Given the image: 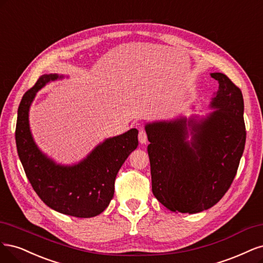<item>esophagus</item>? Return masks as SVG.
Instances as JSON below:
<instances>
[{
	"label": "esophagus",
	"mask_w": 263,
	"mask_h": 263,
	"mask_svg": "<svg viewBox=\"0 0 263 263\" xmlns=\"http://www.w3.org/2000/svg\"><path fill=\"white\" fill-rule=\"evenodd\" d=\"M139 141L141 144H146L147 143V134L145 132V130L141 129L139 132Z\"/></svg>",
	"instance_id": "esophagus-1"
}]
</instances>
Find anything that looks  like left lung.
<instances>
[{"mask_svg":"<svg viewBox=\"0 0 263 263\" xmlns=\"http://www.w3.org/2000/svg\"><path fill=\"white\" fill-rule=\"evenodd\" d=\"M211 76L218 82L210 103L214 111L145 124L152 191L175 213L194 214L215 205L230 189L243 153L241 90L223 73Z\"/></svg>","mask_w":263,"mask_h":263,"instance_id":"left-lung-1","label":"left lung"}]
</instances>
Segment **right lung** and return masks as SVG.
Here are the masks:
<instances>
[{"label": "right lung", "instance_id": "right-lung-1", "mask_svg": "<svg viewBox=\"0 0 263 263\" xmlns=\"http://www.w3.org/2000/svg\"><path fill=\"white\" fill-rule=\"evenodd\" d=\"M64 75L44 74L25 92L17 111L15 139L24 171L38 197L59 213L94 217L114 198L115 180L125 159L138 147L137 129L106 139L79 163L62 165L47 156L33 140L29 109L37 91Z\"/></svg>", "mask_w": 263, "mask_h": 263}]
</instances>
